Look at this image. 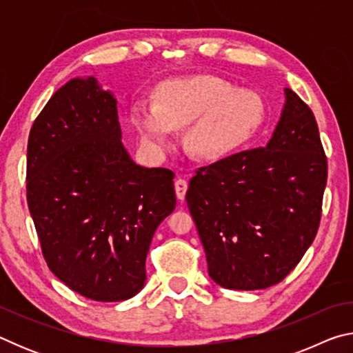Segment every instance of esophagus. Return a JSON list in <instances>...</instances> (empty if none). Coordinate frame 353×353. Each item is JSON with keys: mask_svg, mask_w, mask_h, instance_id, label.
I'll return each mask as SVG.
<instances>
[{"mask_svg": "<svg viewBox=\"0 0 353 353\" xmlns=\"http://www.w3.org/2000/svg\"><path fill=\"white\" fill-rule=\"evenodd\" d=\"M174 188H176V194H177V199L183 201L185 199V193H187V188H188V183L185 179H177L174 182Z\"/></svg>", "mask_w": 353, "mask_h": 353, "instance_id": "34e87169", "label": "esophagus"}]
</instances>
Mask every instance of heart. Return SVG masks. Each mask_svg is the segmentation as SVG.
I'll return each mask as SVG.
<instances>
[{
	"mask_svg": "<svg viewBox=\"0 0 353 353\" xmlns=\"http://www.w3.org/2000/svg\"><path fill=\"white\" fill-rule=\"evenodd\" d=\"M141 141L155 151L172 143V129L183 128V146L201 160H218L252 139L265 121V105L252 92L230 82L194 74L162 83L155 104L140 101L130 112Z\"/></svg>",
	"mask_w": 353,
	"mask_h": 353,
	"instance_id": "heart-1",
	"label": "heart"
}]
</instances>
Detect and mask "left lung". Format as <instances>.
Here are the masks:
<instances>
[{
	"label": "left lung",
	"instance_id": "left-lung-1",
	"mask_svg": "<svg viewBox=\"0 0 353 353\" xmlns=\"http://www.w3.org/2000/svg\"><path fill=\"white\" fill-rule=\"evenodd\" d=\"M327 183V157L310 107L285 88L265 148L196 171L187 204L208 276L227 290H265L288 276L313 243Z\"/></svg>",
	"mask_w": 353,
	"mask_h": 353
}]
</instances>
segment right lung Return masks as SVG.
Returning a JSON list of instances; mask_svg holds the SVG:
<instances>
[{
  "instance_id": "add662e5",
  "label": "right lung",
  "mask_w": 353,
  "mask_h": 353,
  "mask_svg": "<svg viewBox=\"0 0 353 353\" xmlns=\"http://www.w3.org/2000/svg\"><path fill=\"white\" fill-rule=\"evenodd\" d=\"M174 172L121 143L117 99L97 77L52 94L28 140V205L52 274L81 296L119 302L146 280L154 232L176 208Z\"/></svg>"
}]
</instances>
